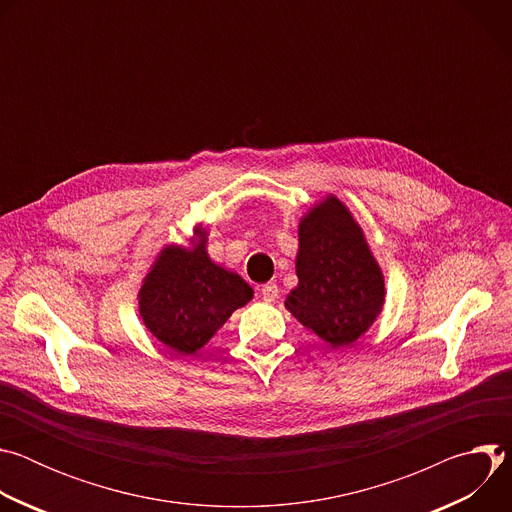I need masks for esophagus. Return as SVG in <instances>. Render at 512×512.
<instances>
[{
	"label": "esophagus",
	"mask_w": 512,
	"mask_h": 512,
	"mask_svg": "<svg viewBox=\"0 0 512 512\" xmlns=\"http://www.w3.org/2000/svg\"><path fill=\"white\" fill-rule=\"evenodd\" d=\"M277 296H279V287L275 285V283H265V285H261V298L265 300V302H275L277 300Z\"/></svg>",
	"instance_id": "obj_1"
}]
</instances>
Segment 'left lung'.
<instances>
[{"label":"left lung","instance_id":"obj_1","mask_svg":"<svg viewBox=\"0 0 512 512\" xmlns=\"http://www.w3.org/2000/svg\"><path fill=\"white\" fill-rule=\"evenodd\" d=\"M298 287L285 308L332 348L367 332L385 304V277L350 210L326 196L300 221Z\"/></svg>","mask_w":512,"mask_h":512}]
</instances>
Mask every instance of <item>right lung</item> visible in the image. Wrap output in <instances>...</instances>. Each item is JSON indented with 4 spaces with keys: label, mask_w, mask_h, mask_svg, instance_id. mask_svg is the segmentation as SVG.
<instances>
[{
    "label": "right lung",
    "mask_w": 512,
    "mask_h": 512,
    "mask_svg": "<svg viewBox=\"0 0 512 512\" xmlns=\"http://www.w3.org/2000/svg\"><path fill=\"white\" fill-rule=\"evenodd\" d=\"M192 247L160 251L137 294L139 316L166 348L194 354L251 298V285L216 265L206 253V231L196 227Z\"/></svg>",
    "instance_id": "add662e5"
}]
</instances>
